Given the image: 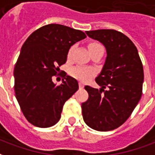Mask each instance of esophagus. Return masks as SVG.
Instances as JSON below:
<instances>
[{"mask_svg":"<svg viewBox=\"0 0 155 155\" xmlns=\"http://www.w3.org/2000/svg\"><path fill=\"white\" fill-rule=\"evenodd\" d=\"M84 86V84H83L82 82H80V83H79V87H80V89H83Z\"/></svg>","mask_w":155,"mask_h":155,"instance_id":"obj_1","label":"esophagus"}]
</instances>
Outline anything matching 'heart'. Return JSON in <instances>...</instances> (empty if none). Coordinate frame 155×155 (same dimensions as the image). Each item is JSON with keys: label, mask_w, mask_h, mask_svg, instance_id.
<instances>
[{"label": "heart", "mask_w": 155, "mask_h": 155, "mask_svg": "<svg viewBox=\"0 0 155 155\" xmlns=\"http://www.w3.org/2000/svg\"><path fill=\"white\" fill-rule=\"evenodd\" d=\"M99 48L103 47H102L101 45L98 44V43H92V44L89 45L90 51L95 50V49H99ZM73 50H74V47L71 48V50L69 51V53H68V57L69 58L71 56ZM70 73L73 77L77 79V80H80L81 81H86L90 78L92 77L95 72H94V69H92V68L85 67V66H82V65H76V66L71 68Z\"/></svg>", "instance_id": "1"}]
</instances>
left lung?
I'll list each match as a JSON object with an SVG mask.
<instances>
[{
  "label": "left lung",
  "instance_id": "left-lung-1",
  "mask_svg": "<svg viewBox=\"0 0 155 155\" xmlns=\"http://www.w3.org/2000/svg\"><path fill=\"white\" fill-rule=\"evenodd\" d=\"M85 33L104 45L106 58L95 78L101 87L100 91L84 86L89 99L81 104L82 115L91 129L110 131L123 124L139 103L143 82V65L136 46L123 33L114 30Z\"/></svg>",
  "mask_w": 155,
  "mask_h": 155
}]
</instances>
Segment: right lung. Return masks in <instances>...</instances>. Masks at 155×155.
<instances>
[{"mask_svg":"<svg viewBox=\"0 0 155 155\" xmlns=\"http://www.w3.org/2000/svg\"><path fill=\"white\" fill-rule=\"evenodd\" d=\"M85 37L80 30L50 24L33 32L22 45L14 70V89L23 114L33 125H54L65 101L78 91L74 78L66 75L56 85L52 76L66 62L70 48Z\"/></svg>","mask_w":155,"mask_h":155,"instance_id":"add662e5","label":"right lung"}]
</instances>
